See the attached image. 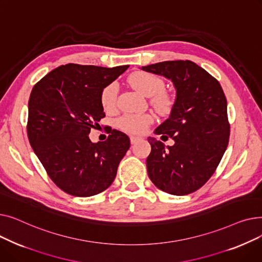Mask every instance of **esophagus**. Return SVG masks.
I'll use <instances>...</instances> for the list:
<instances>
[{
    "instance_id": "34e87169",
    "label": "esophagus",
    "mask_w": 262,
    "mask_h": 262,
    "mask_svg": "<svg viewBox=\"0 0 262 262\" xmlns=\"http://www.w3.org/2000/svg\"><path fill=\"white\" fill-rule=\"evenodd\" d=\"M129 139H130V143L132 144H135L136 142H138L139 140H141L140 137H137V136H130Z\"/></svg>"
}]
</instances>
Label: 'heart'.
Listing matches in <instances>:
<instances>
[{"instance_id": "heart-1", "label": "heart", "mask_w": 262, "mask_h": 262, "mask_svg": "<svg viewBox=\"0 0 262 262\" xmlns=\"http://www.w3.org/2000/svg\"><path fill=\"white\" fill-rule=\"evenodd\" d=\"M132 87L145 96H152V103L160 110H168L171 106L170 96L162 91L163 81L158 76L147 72H136L128 77ZM118 87L113 82L106 86L101 94V102L105 110L112 112L117 105ZM149 114H126L118 121V126L129 134H142L153 123Z\"/></svg>"}]
</instances>
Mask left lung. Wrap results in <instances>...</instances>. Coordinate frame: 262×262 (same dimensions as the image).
Wrapping results in <instances>:
<instances>
[{
	"label": "left lung",
	"instance_id": "8db88e82",
	"mask_svg": "<svg viewBox=\"0 0 262 262\" xmlns=\"http://www.w3.org/2000/svg\"><path fill=\"white\" fill-rule=\"evenodd\" d=\"M141 70L170 79L176 90L169 118L154 130L156 135H168L174 144L166 146L156 138H147L152 147L146 159L149 180L169 194L192 193L207 183L228 144L223 89L213 76L190 60L162 61Z\"/></svg>",
	"mask_w": 262,
	"mask_h": 262
}]
</instances>
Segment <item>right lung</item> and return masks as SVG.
<instances>
[{"instance_id": "add662e5", "label": "right lung", "mask_w": 262, "mask_h": 262, "mask_svg": "<svg viewBox=\"0 0 262 262\" xmlns=\"http://www.w3.org/2000/svg\"><path fill=\"white\" fill-rule=\"evenodd\" d=\"M128 67L68 63L54 69L31 92L30 143L51 180L68 194L92 196L115 181L129 138L114 129L106 141L93 143L89 134L105 117L103 89Z\"/></svg>"}]
</instances>
